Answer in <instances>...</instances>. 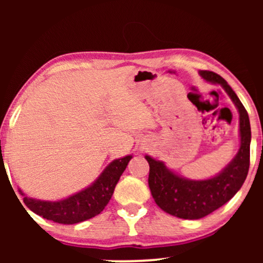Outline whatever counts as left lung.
I'll return each mask as SVG.
<instances>
[{
  "mask_svg": "<svg viewBox=\"0 0 263 263\" xmlns=\"http://www.w3.org/2000/svg\"><path fill=\"white\" fill-rule=\"evenodd\" d=\"M200 77L218 84L230 96L240 115V148L234 159L216 174L204 180H193L178 176L161 161L146 156L149 164L148 185L156 204L171 215L197 220L219 209L240 190L250 167L251 127L246 108L226 81L214 71L200 70Z\"/></svg>",
  "mask_w": 263,
  "mask_h": 263,
  "instance_id": "8db88e82",
  "label": "left lung"
}]
</instances>
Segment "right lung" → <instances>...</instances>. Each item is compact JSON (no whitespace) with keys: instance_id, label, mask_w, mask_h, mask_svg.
Returning <instances> with one entry per match:
<instances>
[{"instance_id":"obj_1","label":"right lung","mask_w":263,"mask_h":263,"mask_svg":"<svg viewBox=\"0 0 263 263\" xmlns=\"http://www.w3.org/2000/svg\"><path fill=\"white\" fill-rule=\"evenodd\" d=\"M132 156L115 159L105 168L98 179L79 193L58 201L38 200L26 197L21 189L18 192L29 210L47 220L64 225L78 224L99 215L105 209L114 194L115 186L127 167Z\"/></svg>"}]
</instances>
